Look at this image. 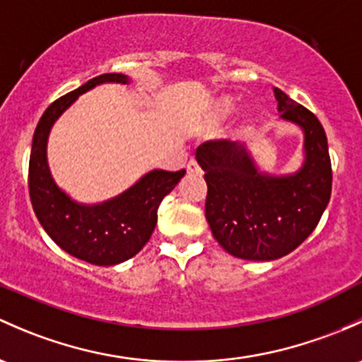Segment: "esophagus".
Instances as JSON below:
<instances>
[{
    "instance_id": "esophagus-1",
    "label": "esophagus",
    "mask_w": 362,
    "mask_h": 362,
    "mask_svg": "<svg viewBox=\"0 0 362 362\" xmlns=\"http://www.w3.org/2000/svg\"><path fill=\"white\" fill-rule=\"evenodd\" d=\"M187 170L189 173H201V166L197 165L196 159H191V161L187 163Z\"/></svg>"
}]
</instances>
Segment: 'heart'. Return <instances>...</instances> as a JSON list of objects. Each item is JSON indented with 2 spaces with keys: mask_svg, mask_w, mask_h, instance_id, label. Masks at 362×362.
Returning a JSON list of instances; mask_svg holds the SVG:
<instances>
[{
  "mask_svg": "<svg viewBox=\"0 0 362 362\" xmlns=\"http://www.w3.org/2000/svg\"><path fill=\"white\" fill-rule=\"evenodd\" d=\"M235 111H238V104H235L234 98H222V100L215 105V109H213L211 121L215 124L226 123V121H229L230 117L234 116Z\"/></svg>",
  "mask_w": 362,
  "mask_h": 362,
  "instance_id": "heart-1",
  "label": "heart"
}]
</instances>
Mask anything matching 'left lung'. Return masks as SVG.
Masks as SVG:
<instances>
[{
  "instance_id": "1",
  "label": "left lung",
  "mask_w": 362,
  "mask_h": 362,
  "mask_svg": "<svg viewBox=\"0 0 362 362\" xmlns=\"http://www.w3.org/2000/svg\"><path fill=\"white\" fill-rule=\"evenodd\" d=\"M281 119L303 132V163L295 173L262 171L248 147L210 140L196 159L208 185L206 220L213 238L243 260H277L298 248L332 196V161L322 124L309 109L274 88Z\"/></svg>"
}]
</instances>
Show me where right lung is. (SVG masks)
<instances>
[{
	"label": "right lung",
	"mask_w": 362,
	"mask_h": 362,
	"mask_svg": "<svg viewBox=\"0 0 362 362\" xmlns=\"http://www.w3.org/2000/svg\"><path fill=\"white\" fill-rule=\"evenodd\" d=\"M104 83L128 85L130 78L117 72L97 76L43 112L33 136L29 196L37 220L60 248L79 260L109 267L127 262L146 246L158 222L163 197L173 191L185 170H151L124 192L97 204L78 203L55 184L47 158L52 127L79 95Z\"/></svg>",
	"instance_id": "1"
}]
</instances>
